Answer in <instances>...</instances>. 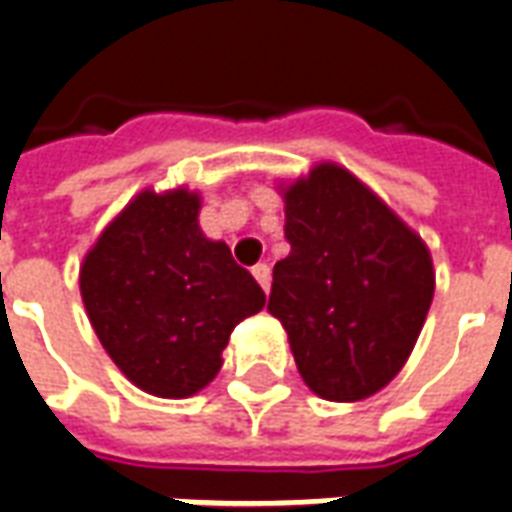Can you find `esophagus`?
Wrapping results in <instances>:
<instances>
[{
    "instance_id": "34e87169",
    "label": "esophagus",
    "mask_w": 512,
    "mask_h": 512,
    "mask_svg": "<svg viewBox=\"0 0 512 512\" xmlns=\"http://www.w3.org/2000/svg\"><path fill=\"white\" fill-rule=\"evenodd\" d=\"M252 274H255V279L260 282V288L268 293V288H271V268H268L266 263H257V266L252 268Z\"/></svg>"
}]
</instances>
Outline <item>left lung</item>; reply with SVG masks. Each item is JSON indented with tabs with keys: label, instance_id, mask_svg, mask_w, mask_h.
<instances>
[{
	"label": "left lung",
	"instance_id": "left-lung-1",
	"mask_svg": "<svg viewBox=\"0 0 512 512\" xmlns=\"http://www.w3.org/2000/svg\"><path fill=\"white\" fill-rule=\"evenodd\" d=\"M285 238L268 312L285 326L304 384L337 403L376 395L406 365L430 310L428 246L337 164L285 189Z\"/></svg>",
	"mask_w": 512,
	"mask_h": 512
}]
</instances>
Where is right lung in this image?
<instances>
[{"label":"right lung","mask_w":512,"mask_h":512,"mask_svg":"<svg viewBox=\"0 0 512 512\" xmlns=\"http://www.w3.org/2000/svg\"><path fill=\"white\" fill-rule=\"evenodd\" d=\"M200 194L145 189L84 255L79 288L123 376L156 397H191L222 367L238 323L266 293L224 241L200 230Z\"/></svg>","instance_id":"1"}]
</instances>
